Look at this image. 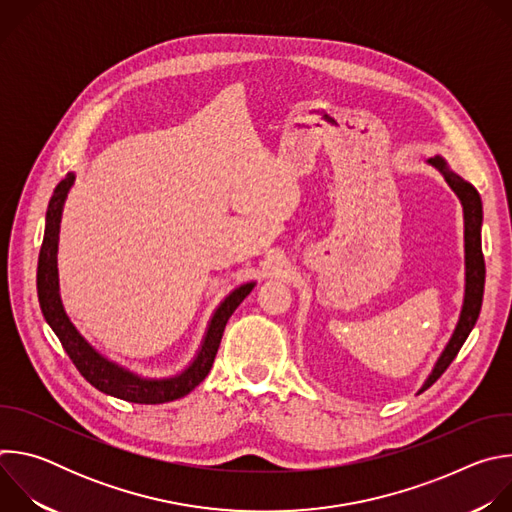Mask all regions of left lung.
<instances>
[{
  "label": "left lung",
  "instance_id": "1",
  "mask_svg": "<svg viewBox=\"0 0 512 512\" xmlns=\"http://www.w3.org/2000/svg\"><path fill=\"white\" fill-rule=\"evenodd\" d=\"M429 164H433L437 170H440L446 176V182L450 184V188L458 194V198L462 200L464 206V241H466V298H464V308H462V316L460 322L456 326V332L450 340V344L446 346V350L442 352L440 360H437L433 373L429 375V379L425 381L423 389H429L437 379H440L446 369L452 364V360L458 356L462 344L466 342L468 334L472 332L480 308H482V296H484V279H486V267H484V255H482V241H480V227H482V200L478 190L466 182L464 178H460L458 174H454L446 162L435 156L429 160Z\"/></svg>",
  "mask_w": 512,
  "mask_h": 512
}]
</instances>
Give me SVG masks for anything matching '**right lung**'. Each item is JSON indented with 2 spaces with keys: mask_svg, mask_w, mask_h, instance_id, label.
I'll list each match as a JSON object with an SVG mask.
<instances>
[{
  "mask_svg": "<svg viewBox=\"0 0 512 512\" xmlns=\"http://www.w3.org/2000/svg\"><path fill=\"white\" fill-rule=\"evenodd\" d=\"M75 182V176L68 174L56 188L48 204L46 212V231L44 241L40 247L38 257V300L42 314L54 334L58 336L62 348L70 356L72 364L79 369V373L101 393H107L111 397L129 401V403H141V405H158L168 403L174 399H180L188 395L194 387H198L206 375L210 373V367L214 362V356L218 352V344H221L225 326L233 312L239 308V304L251 294L253 283L241 285L233 294L221 304L216 314L210 320L204 344L196 356V360L190 367L174 379L168 381H145L129 371H123L117 364L103 358L97 350H93L85 338L75 330L66 318L60 298H58V277H56V249H58V227H60V214L62 204L66 200V194Z\"/></svg>",
  "mask_w": 512,
  "mask_h": 512,
  "instance_id": "add662e5",
  "label": "right lung"
}]
</instances>
